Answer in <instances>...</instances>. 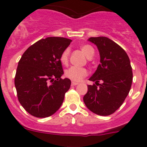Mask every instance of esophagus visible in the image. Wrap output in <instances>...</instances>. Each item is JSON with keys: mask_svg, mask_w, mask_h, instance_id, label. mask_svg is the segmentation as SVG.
<instances>
[{"mask_svg": "<svg viewBox=\"0 0 147 147\" xmlns=\"http://www.w3.org/2000/svg\"><path fill=\"white\" fill-rule=\"evenodd\" d=\"M71 85H72L73 86H76V85H79V83L76 82H72V83H71Z\"/></svg>", "mask_w": 147, "mask_h": 147, "instance_id": "esophagus-1", "label": "esophagus"}]
</instances>
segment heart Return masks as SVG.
I'll list each match as a JSON object with an SVG mask.
<instances>
[{
    "label": "heart",
    "mask_w": 147,
    "mask_h": 147,
    "mask_svg": "<svg viewBox=\"0 0 147 147\" xmlns=\"http://www.w3.org/2000/svg\"><path fill=\"white\" fill-rule=\"evenodd\" d=\"M82 52L85 54L88 58H91L94 54V50L93 48L89 45H84L81 47ZM70 50L69 49H65L62 52L60 55V62L63 65H66L68 61ZM88 75V71L85 67H76V66H71L65 71V76L69 80L74 82H80L83 78Z\"/></svg>",
    "instance_id": "1"
}]
</instances>
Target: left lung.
Instances as JSON below:
<instances>
[{
    "label": "left lung",
    "instance_id": "1",
    "mask_svg": "<svg viewBox=\"0 0 147 147\" xmlns=\"http://www.w3.org/2000/svg\"><path fill=\"white\" fill-rule=\"evenodd\" d=\"M88 40L98 48L101 63L89 79L96 85H88V93L83 101L94 113L105 116L111 115L121 106L130 90L132 82L130 61L125 51L107 37H90Z\"/></svg>",
    "mask_w": 147,
    "mask_h": 147
}]
</instances>
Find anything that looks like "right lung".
Returning <instances> with one entry per match:
<instances>
[{
	"label": "right lung",
	"mask_w": 147,
	"mask_h": 147,
	"mask_svg": "<svg viewBox=\"0 0 147 147\" xmlns=\"http://www.w3.org/2000/svg\"><path fill=\"white\" fill-rule=\"evenodd\" d=\"M71 40L51 37L31 45L18 62L15 85L20 105L37 118L51 116L61 107L71 82L62 79L60 55Z\"/></svg>",
	"instance_id": "add662e5"
}]
</instances>
